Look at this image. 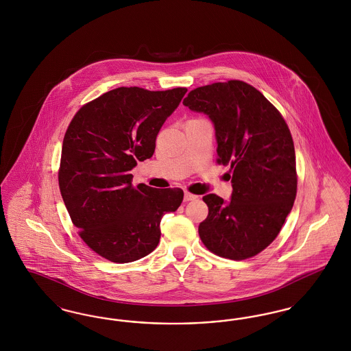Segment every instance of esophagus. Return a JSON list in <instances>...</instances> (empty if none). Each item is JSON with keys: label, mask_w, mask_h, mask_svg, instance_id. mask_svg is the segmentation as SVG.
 I'll use <instances>...</instances> for the list:
<instances>
[{"label": "esophagus", "mask_w": 351, "mask_h": 351, "mask_svg": "<svg viewBox=\"0 0 351 351\" xmlns=\"http://www.w3.org/2000/svg\"><path fill=\"white\" fill-rule=\"evenodd\" d=\"M196 199H197L196 195H192V193H189V192H185V193H184V201H192L196 200Z\"/></svg>", "instance_id": "34e87169"}]
</instances>
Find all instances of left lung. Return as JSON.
Masks as SVG:
<instances>
[{"label": "left lung", "mask_w": 351, "mask_h": 351, "mask_svg": "<svg viewBox=\"0 0 351 351\" xmlns=\"http://www.w3.org/2000/svg\"><path fill=\"white\" fill-rule=\"evenodd\" d=\"M212 119L218 165L230 166L233 193L202 197L209 213L199 225L202 243L218 256L251 258L280 233L298 192L295 146L280 112L250 84L213 83L184 99Z\"/></svg>", "instance_id": "left-lung-1"}]
</instances>
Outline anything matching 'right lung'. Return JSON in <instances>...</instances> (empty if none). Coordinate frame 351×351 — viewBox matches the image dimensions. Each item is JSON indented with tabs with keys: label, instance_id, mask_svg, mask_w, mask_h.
I'll return each instance as SVG.
<instances>
[{
	"label": "right lung",
	"instance_id": "obj_1",
	"mask_svg": "<svg viewBox=\"0 0 351 351\" xmlns=\"http://www.w3.org/2000/svg\"><path fill=\"white\" fill-rule=\"evenodd\" d=\"M185 93L119 86L83 105L68 125L60 193L82 239L110 262L129 263L155 250L160 219L183 201L180 188L134 186L130 171L152 156L156 135Z\"/></svg>",
	"mask_w": 351,
	"mask_h": 351
}]
</instances>
